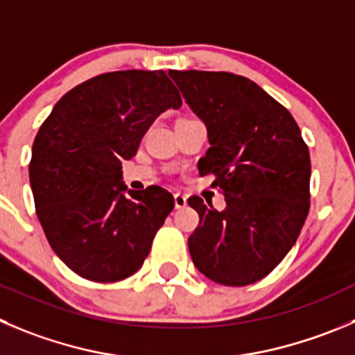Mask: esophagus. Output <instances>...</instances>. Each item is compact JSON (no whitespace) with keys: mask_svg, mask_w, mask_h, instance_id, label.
I'll return each instance as SVG.
<instances>
[{"mask_svg":"<svg viewBox=\"0 0 355 355\" xmlns=\"http://www.w3.org/2000/svg\"><path fill=\"white\" fill-rule=\"evenodd\" d=\"M174 205L175 209L187 207V197L183 193H174Z\"/></svg>","mask_w":355,"mask_h":355,"instance_id":"esophagus-1","label":"esophagus"}]
</instances>
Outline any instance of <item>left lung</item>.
Here are the masks:
<instances>
[{
	"mask_svg": "<svg viewBox=\"0 0 355 355\" xmlns=\"http://www.w3.org/2000/svg\"><path fill=\"white\" fill-rule=\"evenodd\" d=\"M184 101L204 121L211 148L200 175L225 193L216 211L200 197L188 239L193 265L225 286L268 275L291 251L309 214L310 155L295 118L251 80L232 73L168 71Z\"/></svg>",
	"mask_w": 355,
	"mask_h": 355,
	"instance_id": "1",
	"label": "left lung"
}]
</instances>
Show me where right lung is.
<instances>
[{"mask_svg": "<svg viewBox=\"0 0 355 355\" xmlns=\"http://www.w3.org/2000/svg\"><path fill=\"white\" fill-rule=\"evenodd\" d=\"M181 96L164 71H114L60 97L36 134L29 181L53 252L83 279L116 282L143 266L174 209L160 187L123 183L150 125Z\"/></svg>", "mask_w": 355, "mask_h": 355, "instance_id": "1", "label": "right lung"}]
</instances>
